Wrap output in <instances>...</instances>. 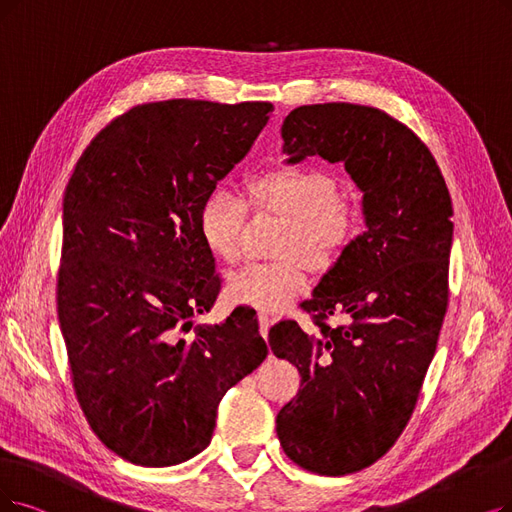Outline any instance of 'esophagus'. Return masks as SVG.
Returning a JSON list of instances; mask_svg holds the SVG:
<instances>
[{"mask_svg":"<svg viewBox=\"0 0 512 512\" xmlns=\"http://www.w3.org/2000/svg\"><path fill=\"white\" fill-rule=\"evenodd\" d=\"M258 325H260L262 338H267V336H269V325H271V315L260 311V313H258Z\"/></svg>","mask_w":512,"mask_h":512,"instance_id":"34e87169","label":"esophagus"}]
</instances>
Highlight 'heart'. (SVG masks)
<instances>
[{
    "label": "heart",
    "mask_w": 512,
    "mask_h": 512,
    "mask_svg": "<svg viewBox=\"0 0 512 512\" xmlns=\"http://www.w3.org/2000/svg\"><path fill=\"white\" fill-rule=\"evenodd\" d=\"M254 212L285 218L275 254L269 264H248L229 277L227 294L237 304L279 309L298 296L313 273L332 271L351 250L359 233V214L353 203L338 197L336 180L309 166H277L245 185ZM243 201L229 191H214L201 203L197 227L208 252L233 264L241 256L245 227Z\"/></svg>",
    "instance_id": "b5f03b06"
}]
</instances>
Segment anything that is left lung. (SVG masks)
Wrapping results in <instances>:
<instances>
[{
	"mask_svg": "<svg viewBox=\"0 0 512 512\" xmlns=\"http://www.w3.org/2000/svg\"><path fill=\"white\" fill-rule=\"evenodd\" d=\"M281 138L290 163L340 161L363 191L367 231L300 304L317 332L292 319L269 332L271 351L302 376L277 414L283 452L340 477L382 458L412 418L447 311L452 197L424 142L376 107L304 105Z\"/></svg>",
	"mask_w": 512,
	"mask_h": 512,
	"instance_id": "left-lung-1",
	"label": "left lung"
}]
</instances>
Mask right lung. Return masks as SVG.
Segmentation results:
<instances>
[{
    "mask_svg": "<svg viewBox=\"0 0 512 512\" xmlns=\"http://www.w3.org/2000/svg\"><path fill=\"white\" fill-rule=\"evenodd\" d=\"M271 102L159 100L102 128L63 201L56 302L77 401L96 437L138 466L206 449L218 403L267 357L256 311L199 325L220 292L201 203L252 149Z\"/></svg>",
    "mask_w": 512,
    "mask_h": 512,
    "instance_id": "1",
    "label": "right lung"
}]
</instances>
